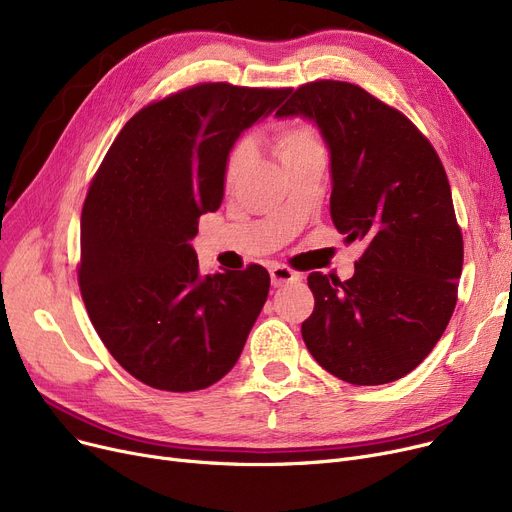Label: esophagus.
<instances>
[{
  "instance_id": "esophagus-1",
  "label": "esophagus",
  "mask_w": 512,
  "mask_h": 512,
  "mask_svg": "<svg viewBox=\"0 0 512 512\" xmlns=\"http://www.w3.org/2000/svg\"><path fill=\"white\" fill-rule=\"evenodd\" d=\"M270 276H272V284L278 288V286H284L288 282H297L299 280V274H294L290 267L286 265H280V263H274L270 267Z\"/></svg>"
}]
</instances>
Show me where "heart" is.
I'll return each instance as SVG.
<instances>
[{"label": "heart", "instance_id": "b5f03b06", "mask_svg": "<svg viewBox=\"0 0 512 512\" xmlns=\"http://www.w3.org/2000/svg\"><path fill=\"white\" fill-rule=\"evenodd\" d=\"M270 149L282 161V166L288 168L292 164H297V161H301L303 157L321 151V143H319L317 132L309 124L286 122L274 128L270 137ZM249 161H251V145L247 141H242L230 153L228 166H226V186H234L240 180V176L245 174L249 166Z\"/></svg>", "mask_w": 512, "mask_h": 512}]
</instances>
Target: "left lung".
<instances>
[{
	"label": "left lung",
	"mask_w": 512,
	"mask_h": 512,
	"mask_svg": "<svg viewBox=\"0 0 512 512\" xmlns=\"http://www.w3.org/2000/svg\"><path fill=\"white\" fill-rule=\"evenodd\" d=\"M276 116L317 126L332 222L346 242H365L351 280L309 274L303 340L348 384L394 382L432 353L456 305L463 236L442 161L409 118L340 80L303 85Z\"/></svg>",
	"instance_id": "8db88e82"
}]
</instances>
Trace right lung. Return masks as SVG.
I'll use <instances>...</instances> for the list:
<instances>
[{
	"mask_svg": "<svg viewBox=\"0 0 512 512\" xmlns=\"http://www.w3.org/2000/svg\"><path fill=\"white\" fill-rule=\"evenodd\" d=\"M290 89L207 83L132 116L80 218L78 284L112 357L143 384L203 390L234 367L270 292L261 265L201 276L191 240L224 199L228 157Z\"/></svg>",
	"mask_w": 512,
	"mask_h": 512,
	"instance_id": "right-lung-1",
	"label": "right lung"
}]
</instances>
